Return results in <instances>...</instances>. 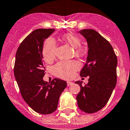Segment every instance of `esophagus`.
<instances>
[{"label": "esophagus", "mask_w": 130, "mask_h": 130, "mask_svg": "<svg viewBox=\"0 0 130 130\" xmlns=\"http://www.w3.org/2000/svg\"><path fill=\"white\" fill-rule=\"evenodd\" d=\"M73 84V83L72 82H67V86L72 85Z\"/></svg>", "instance_id": "esophagus-1"}]
</instances>
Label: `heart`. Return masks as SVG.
<instances>
[{
  "label": "heart",
  "instance_id": "obj_1",
  "mask_svg": "<svg viewBox=\"0 0 130 130\" xmlns=\"http://www.w3.org/2000/svg\"><path fill=\"white\" fill-rule=\"evenodd\" d=\"M62 39L68 43L72 48L75 49V54L80 55L83 54L80 38L73 34H66L62 36ZM56 43L52 38H48L45 41L42 49V55L46 61H50L54 58ZM78 63L75 61H61L53 67V72L56 76L64 79L72 78L75 71L78 69Z\"/></svg>",
  "mask_w": 130,
  "mask_h": 130
}]
</instances>
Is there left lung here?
I'll list each match as a JSON object with an SVG mask.
<instances>
[{"label": "left lung", "mask_w": 130, "mask_h": 130, "mask_svg": "<svg viewBox=\"0 0 130 130\" xmlns=\"http://www.w3.org/2000/svg\"><path fill=\"white\" fill-rule=\"evenodd\" d=\"M88 43L87 62L80 72L81 77L89 76L85 86L77 81L80 91L76 96L78 106L82 111L93 113L103 108L108 102L117 84L118 61L108 41L93 29L79 31Z\"/></svg>", "instance_id": "obj_1"}]
</instances>
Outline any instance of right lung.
Masks as SVG:
<instances>
[{
  "label": "right lung",
  "mask_w": 130,
  "mask_h": 130,
  "mask_svg": "<svg viewBox=\"0 0 130 130\" xmlns=\"http://www.w3.org/2000/svg\"><path fill=\"white\" fill-rule=\"evenodd\" d=\"M53 28L34 30L20 43L15 61L14 75L22 96L37 113L50 114L57 110L58 100L67 82L54 78L48 83L43 80V42L54 31Z\"/></svg>",
  "instance_id": "obj_1"
}]
</instances>
